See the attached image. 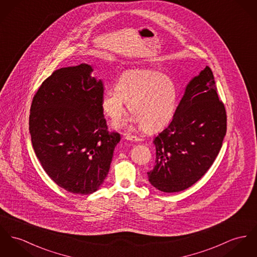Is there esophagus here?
Masks as SVG:
<instances>
[{
	"label": "esophagus",
	"mask_w": 257,
	"mask_h": 257,
	"mask_svg": "<svg viewBox=\"0 0 257 257\" xmlns=\"http://www.w3.org/2000/svg\"><path fill=\"white\" fill-rule=\"evenodd\" d=\"M125 139L128 140V141H132V142H138L141 139L136 137V136H133V135H126Z\"/></svg>",
	"instance_id": "34e87169"
}]
</instances>
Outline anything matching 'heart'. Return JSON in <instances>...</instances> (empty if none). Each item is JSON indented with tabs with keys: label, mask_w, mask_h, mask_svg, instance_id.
<instances>
[{
	"label": "heart",
	"mask_w": 257,
	"mask_h": 257,
	"mask_svg": "<svg viewBox=\"0 0 257 257\" xmlns=\"http://www.w3.org/2000/svg\"><path fill=\"white\" fill-rule=\"evenodd\" d=\"M177 86L171 77L152 69H133L123 72L115 89L103 93L100 105L113 122L125 112L126 102L133 115L130 125L137 124L147 132L165 127L173 118L177 106Z\"/></svg>",
	"instance_id": "1"
}]
</instances>
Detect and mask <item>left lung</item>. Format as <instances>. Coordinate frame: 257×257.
I'll list each match as a JSON object with an SVG mask.
<instances>
[{
  "mask_svg": "<svg viewBox=\"0 0 257 257\" xmlns=\"http://www.w3.org/2000/svg\"><path fill=\"white\" fill-rule=\"evenodd\" d=\"M226 131V109L206 66L188 84L172 121L154 140L157 157L148 172L150 183L165 193L193 186L213 164Z\"/></svg>",
  "mask_w": 257,
  "mask_h": 257,
  "instance_id": "obj_1",
  "label": "left lung"
}]
</instances>
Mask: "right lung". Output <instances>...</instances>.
I'll return each instance as SVG.
<instances>
[{"label": "right lung", "instance_id": "1", "mask_svg": "<svg viewBox=\"0 0 257 257\" xmlns=\"http://www.w3.org/2000/svg\"><path fill=\"white\" fill-rule=\"evenodd\" d=\"M93 68L57 69L32 99L29 132L41 165L65 191L89 195L106 178L120 134L109 132L100 105L103 86Z\"/></svg>", "mask_w": 257, "mask_h": 257}]
</instances>
